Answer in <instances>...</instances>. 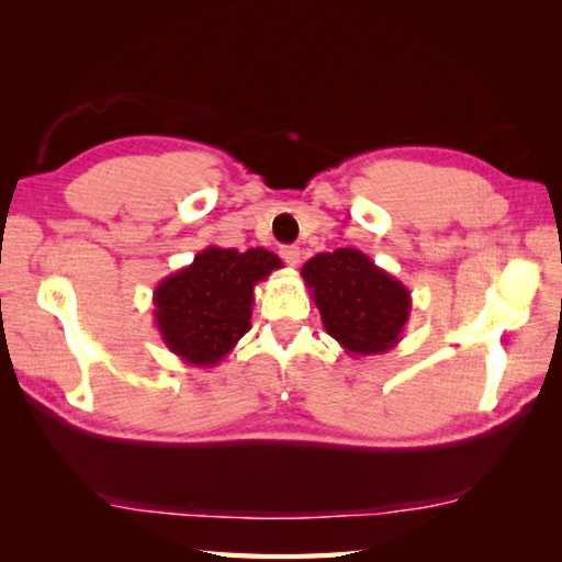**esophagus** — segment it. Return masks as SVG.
Returning <instances> with one entry per match:
<instances>
[{
	"label": "esophagus",
	"instance_id": "esophagus-1",
	"mask_svg": "<svg viewBox=\"0 0 562 562\" xmlns=\"http://www.w3.org/2000/svg\"><path fill=\"white\" fill-rule=\"evenodd\" d=\"M280 256H282V260L288 262V266H300V260H302V250H300V246H284L282 250H280Z\"/></svg>",
	"mask_w": 562,
	"mask_h": 562
}]
</instances>
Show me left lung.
I'll list each match as a JSON object with an SVG mask.
<instances>
[{
  "label": "left lung",
  "instance_id": "obj_1",
  "mask_svg": "<svg viewBox=\"0 0 562 562\" xmlns=\"http://www.w3.org/2000/svg\"><path fill=\"white\" fill-rule=\"evenodd\" d=\"M302 278L330 338L350 357L396 348L411 318V292L357 248H338L304 262Z\"/></svg>",
  "mask_w": 562,
  "mask_h": 562
}]
</instances>
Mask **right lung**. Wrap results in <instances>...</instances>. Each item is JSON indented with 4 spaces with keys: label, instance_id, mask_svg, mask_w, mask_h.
<instances>
[{
    "label": "right lung",
    "instance_id": "obj_1",
    "mask_svg": "<svg viewBox=\"0 0 562 562\" xmlns=\"http://www.w3.org/2000/svg\"><path fill=\"white\" fill-rule=\"evenodd\" d=\"M266 248L207 246L154 290V326L166 348L193 367H217L250 328L254 288L280 270Z\"/></svg>",
    "mask_w": 562,
    "mask_h": 562
}]
</instances>
